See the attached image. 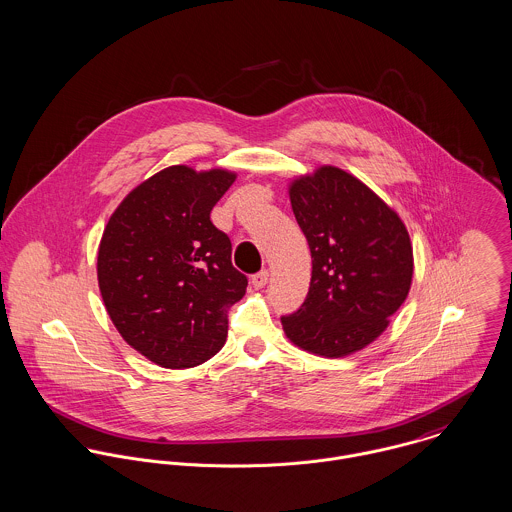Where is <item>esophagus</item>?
<instances>
[{"label": "esophagus", "instance_id": "obj_1", "mask_svg": "<svg viewBox=\"0 0 512 512\" xmlns=\"http://www.w3.org/2000/svg\"><path fill=\"white\" fill-rule=\"evenodd\" d=\"M268 278H270L268 270H262V272H258V274L252 276V285H254L256 289H262V287L268 283Z\"/></svg>", "mask_w": 512, "mask_h": 512}]
</instances>
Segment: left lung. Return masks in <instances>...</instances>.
<instances>
[{"label": "left lung", "instance_id": "obj_1", "mask_svg": "<svg viewBox=\"0 0 512 512\" xmlns=\"http://www.w3.org/2000/svg\"><path fill=\"white\" fill-rule=\"evenodd\" d=\"M313 258L303 305L281 317L287 338L326 358L362 350L405 303L411 238L393 209L340 168L323 166L289 189Z\"/></svg>", "mask_w": 512, "mask_h": 512}]
</instances>
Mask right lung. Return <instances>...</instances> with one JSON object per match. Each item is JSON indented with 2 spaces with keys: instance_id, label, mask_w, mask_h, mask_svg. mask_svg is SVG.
I'll list each match as a JSON object with an SVG mask.
<instances>
[{
  "instance_id": "add662e5",
  "label": "right lung",
  "mask_w": 512,
  "mask_h": 512,
  "mask_svg": "<svg viewBox=\"0 0 512 512\" xmlns=\"http://www.w3.org/2000/svg\"><path fill=\"white\" fill-rule=\"evenodd\" d=\"M234 178L170 166L123 199L101 236L105 309L121 336L162 368H193L215 356L227 340L229 309L246 291L231 238L211 223Z\"/></svg>"
}]
</instances>
